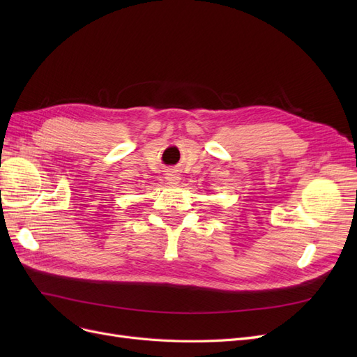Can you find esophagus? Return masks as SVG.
I'll list each match as a JSON object with an SVG mask.
<instances>
[{
    "instance_id": "obj_1",
    "label": "esophagus",
    "mask_w": 357,
    "mask_h": 357,
    "mask_svg": "<svg viewBox=\"0 0 357 357\" xmlns=\"http://www.w3.org/2000/svg\"><path fill=\"white\" fill-rule=\"evenodd\" d=\"M167 180H168V183H171V185H177V183L180 181L178 171L177 169L167 171Z\"/></svg>"
}]
</instances>
